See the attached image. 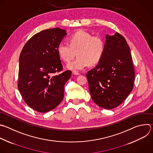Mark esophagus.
Masks as SVG:
<instances>
[{
  "instance_id": "obj_1",
  "label": "esophagus",
  "mask_w": 153,
  "mask_h": 153,
  "mask_svg": "<svg viewBox=\"0 0 153 153\" xmlns=\"http://www.w3.org/2000/svg\"><path fill=\"white\" fill-rule=\"evenodd\" d=\"M73 74H74V75H77V76L80 74V73H78V72H77V71H73Z\"/></svg>"
}]
</instances>
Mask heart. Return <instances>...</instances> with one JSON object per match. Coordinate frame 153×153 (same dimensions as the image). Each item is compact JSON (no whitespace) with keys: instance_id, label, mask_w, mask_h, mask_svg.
Segmentation results:
<instances>
[{"instance_id":"heart-1","label":"heart","mask_w":153,"mask_h":153,"mask_svg":"<svg viewBox=\"0 0 153 153\" xmlns=\"http://www.w3.org/2000/svg\"><path fill=\"white\" fill-rule=\"evenodd\" d=\"M68 44L60 43L57 47L58 54L62 61L68 62L76 55L78 58L67 65V68L74 71H80L88 67L98 64L102 58L105 43L103 38L92 36L83 30L74 32L68 37Z\"/></svg>"}]
</instances>
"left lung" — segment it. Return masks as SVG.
Masks as SVG:
<instances>
[{"label": "left lung", "instance_id": "8db88e82", "mask_svg": "<svg viewBox=\"0 0 153 153\" xmlns=\"http://www.w3.org/2000/svg\"><path fill=\"white\" fill-rule=\"evenodd\" d=\"M86 76L91 98L98 106L112 109L123 102L133 89L134 70L123 35L118 32L106 35L103 56Z\"/></svg>", "mask_w": 153, "mask_h": 153}]
</instances>
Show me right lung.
I'll use <instances>...</instances> for the list:
<instances>
[{
  "instance_id": "add662e5",
  "label": "right lung",
  "mask_w": 153,
  "mask_h": 153,
  "mask_svg": "<svg viewBox=\"0 0 153 153\" xmlns=\"http://www.w3.org/2000/svg\"><path fill=\"white\" fill-rule=\"evenodd\" d=\"M67 34L57 27L42 30L27 41L20 53L18 88L25 103L38 112L52 111L63 100L71 71L56 74L63 67L57 47Z\"/></svg>"
}]
</instances>
